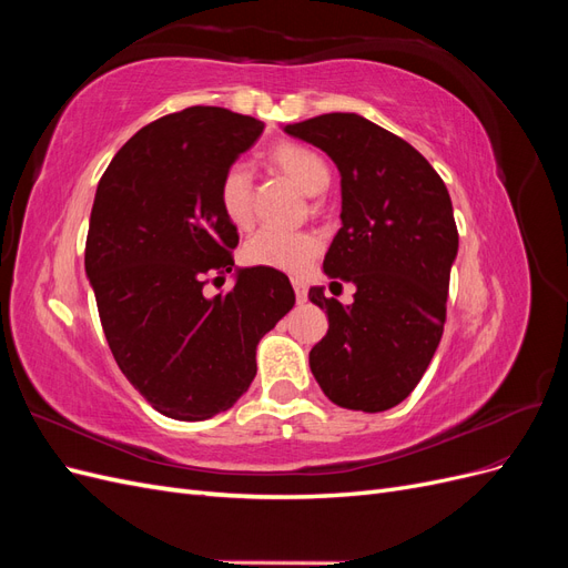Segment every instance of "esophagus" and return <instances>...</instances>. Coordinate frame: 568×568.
Returning a JSON list of instances; mask_svg holds the SVG:
<instances>
[{
    "label": "esophagus",
    "instance_id": "esophagus-1",
    "mask_svg": "<svg viewBox=\"0 0 568 568\" xmlns=\"http://www.w3.org/2000/svg\"><path fill=\"white\" fill-rule=\"evenodd\" d=\"M291 284H294V291H296V301H298V303H303V301L307 298V286H305V282H303V280H294V282H291Z\"/></svg>",
    "mask_w": 568,
    "mask_h": 568
}]
</instances>
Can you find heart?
Wrapping results in <instances>:
<instances>
[{
    "mask_svg": "<svg viewBox=\"0 0 568 568\" xmlns=\"http://www.w3.org/2000/svg\"><path fill=\"white\" fill-rule=\"evenodd\" d=\"M267 165L296 184L303 194H322L332 180V170L317 151L303 144H277L267 151ZM222 215L239 232L253 225V178L244 165H232L217 189ZM320 239L311 232H274L265 230L251 236L244 246V261L255 267L298 274L313 265L320 255Z\"/></svg>",
    "mask_w": 568,
    "mask_h": 568,
    "instance_id": "obj_1",
    "label": "heart"
}]
</instances>
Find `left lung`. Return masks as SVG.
<instances>
[{
	"label": "left lung",
	"mask_w": 568,
	"mask_h": 568,
	"mask_svg": "<svg viewBox=\"0 0 568 568\" xmlns=\"http://www.w3.org/2000/svg\"><path fill=\"white\" fill-rule=\"evenodd\" d=\"M284 132L322 149L341 175V230L324 255L343 305L313 286L329 317L311 369L332 403L384 412L415 390L438 348L457 257L448 189L422 153L357 113H324Z\"/></svg>",
	"instance_id": "obj_1"
}]
</instances>
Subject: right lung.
Instances as JSON below:
<instances>
[{
    "mask_svg": "<svg viewBox=\"0 0 568 568\" xmlns=\"http://www.w3.org/2000/svg\"><path fill=\"white\" fill-rule=\"evenodd\" d=\"M263 123L192 106L142 128L99 180L84 272L128 382L161 415L201 422L230 409L255 376V348L296 303L286 274L236 267L239 234L222 215L220 180ZM230 295L205 297L209 273Z\"/></svg>",
    "mask_w": 568,
    "mask_h": 568,
    "instance_id": "1",
    "label": "right lung"
}]
</instances>
